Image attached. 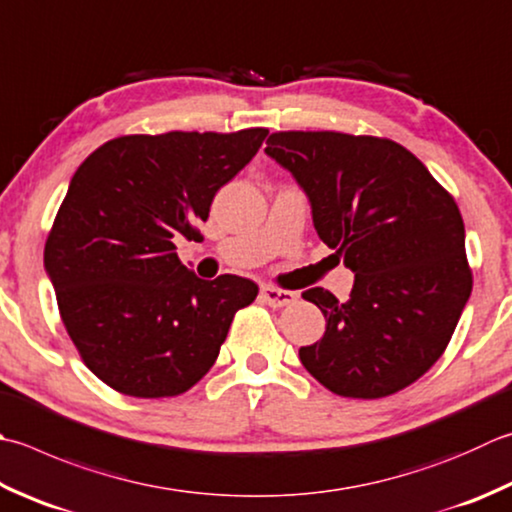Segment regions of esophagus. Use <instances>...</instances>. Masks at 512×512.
Returning <instances> with one entry per match:
<instances>
[{
  "instance_id": "34e87169",
  "label": "esophagus",
  "mask_w": 512,
  "mask_h": 512,
  "mask_svg": "<svg viewBox=\"0 0 512 512\" xmlns=\"http://www.w3.org/2000/svg\"><path fill=\"white\" fill-rule=\"evenodd\" d=\"M262 299L273 308H282L293 304L297 299V293L293 290H282V288H275V286H262Z\"/></svg>"
}]
</instances>
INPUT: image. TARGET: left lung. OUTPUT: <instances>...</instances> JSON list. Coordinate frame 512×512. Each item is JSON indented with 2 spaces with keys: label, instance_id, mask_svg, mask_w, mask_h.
Segmentation results:
<instances>
[{
  "label": "left lung",
  "instance_id": "obj_1",
  "mask_svg": "<svg viewBox=\"0 0 512 512\" xmlns=\"http://www.w3.org/2000/svg\"><path fill=\"white\" fill-rule=\"evenodd\" d=\"M266 155L290 170L322 242L355 273L346 302L302 295L326 317L304 368L335 395L388 397L417 382L446 350L473 290L455 199L402 144L335 130H286Z\"/></svg>",
  "mask_w": 512,
  "mask_h": 512
}]
</instances>
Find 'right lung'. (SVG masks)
Returning <instances> with one entry per match:
<instances>
[{
  "label": "right lung",
  "instance_id": "obj_1",
  "mask_svg": "<svg viewBox=\"0 0 512 512\" xmlns=\"http://www.w3.org/2000/svg\"><path fill=\"white\" fill-rule=\"evenodd\" d=\"M266 128L124 135L90 153L50 228L44 268L84 364L117 393L175 397L215 364L255 282H206L175 253L193 239L219 188L242 170Z\"/></svg>",
  "mask_w": 512,
  "mask_h": 512
}]
</instances>
